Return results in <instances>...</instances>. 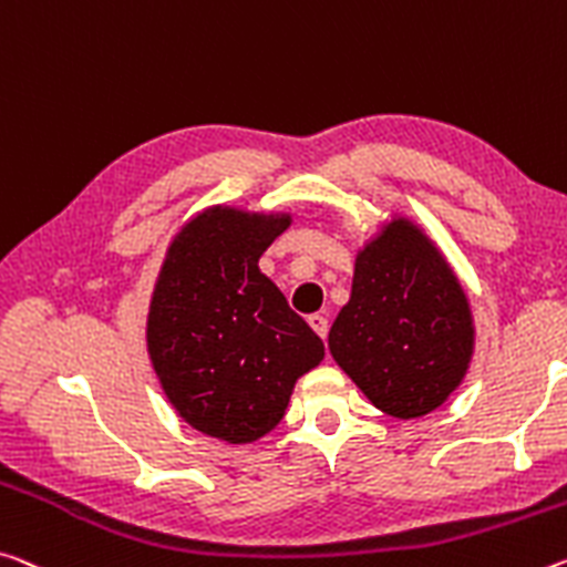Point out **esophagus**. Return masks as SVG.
<instances>
[{
	"mask_svg": "<svg viewBox=\"0 0 567 567\" xmlns=\"http://www.w3.org/2000/svg\"><path fill=\"white\" fill-rule=\"evenodd\" d=\"M308 322H310V328L316 330L322 340L328 338V318L326 316H320V312H316V316L308 318Z\"/></svg>",
	"mask_w": 567,
	"mask_h": 567,
	"instance_id": "obj_1",
	"label": "esophagus"
}]
</instances>
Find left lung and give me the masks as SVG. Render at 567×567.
<instances>
[{
	"instance_id": "left-lung-1",
	"label": "left lung",
	"mask_w": 567,
	"mask_h": 567,
	"mask_svg": "<svg viewBox=\"0 0 567 567\" xmlns=\"http://www.w3.org/2000/svg\"><path fill=\"white\" fill-rule=\"evenodd\" d=\"M328 348L389 416L419 419L460 389L474 353L470 300L416 224L393 219L358 251Z\"/></svg>"
}]
</instances>
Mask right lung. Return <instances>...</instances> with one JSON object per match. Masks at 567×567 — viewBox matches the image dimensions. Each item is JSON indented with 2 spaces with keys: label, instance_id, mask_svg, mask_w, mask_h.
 <instances>
[{
  "label": "right lung",
  "instance_id": "add662e5",
  "mask_svg": "<svg viewBox=\"0 0 567 567\" xmlns=\"http://www.w3.org/2000/svg\"><path fill=\"white\" fill-rule=\"evenodd\" d=\"M290 214L212 206L171 241L146 343L171 406L202 434L249 444L280 424L295 381L326 355L259 257Z\"/></svg>",
  "mask_w": 567,
  "mask_h": 567
}]
</instances>
